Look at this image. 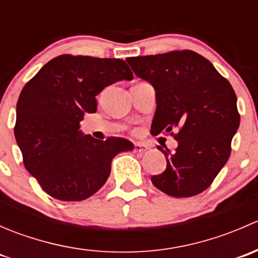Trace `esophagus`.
Masks as SVG:
<instances>
[{"instance_id":"esophagus-1","label":"esophagus","mask_w":258,"mask_h":258,"mask_svg":"<svg viewBox=\"0 0 258 258\" xmlns=\"http://www.w3.org/2000/svg\"><path fill=\"white\" fill-rule=\"evenodd\" d=\"M148 150V146L145 145V144H135L134 145V151L135 152H140V153H144L146 151Z\"/></svg>"}]
</instances>
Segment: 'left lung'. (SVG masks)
Here are the masks:
<instances>
[{
    "mask_svg": "<svg viewBox=\"0 0 258 258\" xmlns=\"http://www.w3.org/2000/svg\"><path fill=\"white\" fill-rule=\"evenodd\" d=\"M126 61L156 90L153 135L170 134L178 142L173 153L158 146L167 166L151 181L172 197L201 194L227 162L231 142L240 126L232 86L209 59L189 49L130 57Z\"/></svg>",
    "mask_w": 258,
    "mask_h": 258,
    "instance_id": "obj_1",
    "label": "left lung"
}]
</instances>
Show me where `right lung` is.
<instances>
[{
    "label": "right lung",
    "mask_w": 258,
    "mask_h": 258,
    "mask_svg": "<svg viewBox=\"0 0 258 258\" xmlns=\"http://www.w3.org/2000/svg\"><path fill=\"white\" fill-rule=\"evenodd\" d=\"M123 59L61 54L48 61L20 93L15 137L26 170L61 201H82L107 181L117 153L134 145L121 137L83 136L80 121L97 111L96 96L132 80Z\"/></svg>",
    "instance_id": "right-lung-1"
}]
</instances>
